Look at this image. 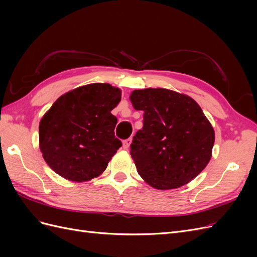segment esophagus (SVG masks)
<instances>
[{"instance_id": "1", "label": "esophagus", "mask_w": 257, "mask_h": 257, "mask_svg": "<svg viewBox=\"0 0 257 257\" xmlns=\"http://www.w3.org/2000/svg\"><path fill=\"white\" fill-rule=\"evenodd\" d=\"M132 141H133V138H128V139H126V141H124L123 142V149H125V150H127L128 148H130V146H131V144H132Z\"/></svg>"}]
</instances>
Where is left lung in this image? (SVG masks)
Returning a JSON list of instances; mask_svg holds the SVG:
<instances>
[{
	"label": "left lung",
	"mask_w": 257,
	"mask_h": 257,
	"mask_svg": "<svg viewBox=\"0 0 257 257\" xmlns=\"http://www.w3.org/2000/svg\"><path fill=\"white\" fill-rule=\"evenodd\" d=\"M144 126L131 144L137 172L157 190L178 189L196 178L212 157L214 130L189 95L163 88L134 90Z\"/></svg>",
	"instance_id": "8db88e82"
}]
</instances>
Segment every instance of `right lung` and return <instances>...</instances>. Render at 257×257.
I'll list each match as a JSON object with an SVG mask.
<instances>
[{
  "mask_svg": "<svg viewBox=\"0 0 257 257\" xmlns=\"http://www.w3.org/2000/svg\"><path fill=\"white\" fill-rule=\"evenodd\" d=\"M121 90L90 83L61 95L40 122V149L49 167L73 182L104 173L122 143L114 136L118 122L111 110Z\"/></svg>",
  "mask_w": 257,
  "mask_h": 257,
  "instance_id": "1",
  "label": "right lung"
}]
</instances>
